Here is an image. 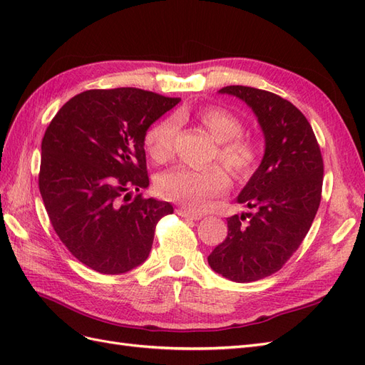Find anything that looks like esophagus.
Returning <instances> with one entry per match:
<instances>
[{"label": "esophagus", "instance_id": "obj_1", "mask_svg": "<svg viewBox=\"0 0 365 365\" xmlns=\"http://www.w3.org/2000/svg\"><path fill=\"white\" fill-rule=\"evenodd\" d=\"M176 213H178V215H180V216H182V217L192 219V220H200V219H202V215H200V213H195V212H190V210L182 208V207L176 210Z\"/></svg>", "mask_w": 365, "mask_h": 365}]
</instances>
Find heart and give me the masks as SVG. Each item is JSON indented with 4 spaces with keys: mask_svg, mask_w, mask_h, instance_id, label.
Returning a JSON list of instances; mask_svg holds the SVG:
<instances>
[{
    "mask_svg": "<svg viewBox=\"0 0 365 365\" xmlns=\"http://www.w3.org/2000/svg\"><path fill=\"white\" fill-rule=\"evenodd\" d=\"M196 120L216 143V157L236 178L245 180L257 169L260 161L259 143L244 134V121L225 108L208 106L196 114ZM176 120L169 117L153 125L145 137L150 158L164 163L170 158ZM230 180L219 165L207 169H190L178 165L158 176L157 189L165 200L182 204L192 210L202 208L210 197L228 190Z\"/></svg>",
    "mask_w": 365,
    "mask_h": 365,
    "instance_id": "1",
    "label": "heart"
}]
</instances>
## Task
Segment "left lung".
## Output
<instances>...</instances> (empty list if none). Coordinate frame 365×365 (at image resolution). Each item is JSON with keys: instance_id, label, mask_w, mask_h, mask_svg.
Returning <instances> with one entry per match:
<instances>
[{"instance_id": "obj_1", "label": "left lung", "mask_w": 365, "mask_h": 365, "mask_svg": "<svg viewBox=\"0 0 365 365\" xmlns=\"http://www.w3.org/2000/svg\"><path fill=\"white\" fill-rule=\"evenodd\" d=\"M219 93L245 102L264 137L262 163L237 196L251 212L227 219L228 235L208 256L215 272L250 283L277 272L300 247L322 201L324 165L311 125L291 102L242 85Z\"/></svg>"}]
</instances>
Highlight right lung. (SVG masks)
<instances>
[{"label": "right lung", "instance_id": "obj_1", "mask_svg": "<svg viewBox=\"0 0 365 365\" xmlns=\"http://www.w3.org/2000/svg\"><path fill=\"white\" fill-rule=\"evenodd\" d=\"M180 103L138 88L74 96L48 125L41 145L39 190L50 222L73 256L101 274H123L149 256L169 202H132L149 187L145 137ZM125 200L127 202L123 203Z\"/></svg>", "mask_w": 365, "mask_h": 365}]
</instances>
